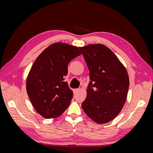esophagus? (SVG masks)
<instances>
[{"label":"esophagus","mask_w":153,"mask_h":153,"mask_svg":"<svg viewBox=\"0 0 153 153\" xmlns=\"http://www.w3.org/2000/svg\"><path fill=\"white\" fill-rule=\"evenodd\" d=\"M79 91V89H73V92H74V93H76V92Z\"/></svg>","instance_id":"1"}]
</instances>
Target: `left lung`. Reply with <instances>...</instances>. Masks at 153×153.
<instances>
[{"label": "left lung", "mask_w": 153, "mask_h": 153, "mask_svg": "<svg viewBox=\"0 0 153 153\" xmlns=\"http://www.w3.org/2000/svg\"><path fill=\"white\" fill-rule=\"evenodd\" d=\"M79 49L91 80L82 109L96 123H108L117 116L126 102L128 73L115 53L104 45L91 44Z\"/></svg>", "instance_id": "left-lung-1"}]
</instances>
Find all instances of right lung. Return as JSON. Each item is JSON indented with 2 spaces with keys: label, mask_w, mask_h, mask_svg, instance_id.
I'll use <instances>...</instances> for the list:
<instances>
[{
  "label": "right lung",
  "mask_w": 153,
  "mask_h": 153,
  "mask_svg": "<svg viewBox=\"0 0 153 153\" xmlns=\"http://www.w3.org/2000/svg\"><path fill=\"white\" fill-rule=\"evenodd\" d=\"M82 53L76 47L55 43L37 57L27 76L26 89L34 109L46 119L60 116L73 98L64 76L68 65Z\"/></svg>",
  "instance_id": "1"
}]
</instances>
